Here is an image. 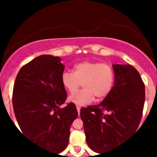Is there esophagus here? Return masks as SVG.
Segmentation results:
<instances>
[{
  "mask_svg": "<svg viewBox=\"0 0 157 157\" xmlns=\"http://www.w3.org/2000/svg\"><path fill=\"white\" fill-rule=\"evenodd\" d=\"M76 109H77L78 113V116H79V113H80V109H81V107H80V106H78V105H76Z\"/></svg>",
  "mask_w": 157,
  "mask_h": 157,
  "instance_id": "1",
  "label": "esophagus"
}]
</instances>
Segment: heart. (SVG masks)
<instances>
[{
	"label": "heart",
	"mask_w": 157,
	"mask_h": 157,
	"mask_svg": "<svg viewBox=\"0 0 157 157\" xmlns=\"http://www.w3.org/2000/svg\"><path fill=\"white\" fill-rule=\"evenodd\" d=\"M73 73L63 72L61 82L63 88L73 93L83 84V90L72 94L68 101L78 105L91 103L95 98L103 99L109 95L114 85L115 75L112 67L100 62L83 61L75 64Z\"/></svg>",
	"instance_id": "obj_1"
}]
</instances>
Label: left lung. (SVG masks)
Listing matches in <instances>:
<instances>
[{
  "instance_id": "8db88e82",
  "label": "left lung",
  "mask_w": 157,
  "mask_h": 157,
  "mask_svg": "<svg viewBox=\"0 0 157 157\" xmlns=\"http://www.w3.org/2000/svg\"><path fill=\"white\" fill-rule=\"evenodd\" d=\"M115 80L110 94L98 105L80 110L89 147L98 153L120 145L139 126L145 85L130 64H113Z\"/></svg>"
}]
</instances>
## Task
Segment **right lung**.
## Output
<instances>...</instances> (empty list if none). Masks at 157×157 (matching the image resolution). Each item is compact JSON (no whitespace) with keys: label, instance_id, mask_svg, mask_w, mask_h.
Returning a JSON list of instances; mask_svg holds the SVG:
<instances>
[{"label":"right lung","instance_id":"right-lung-1","mask_svg":"<svg viewBox=\"0 0 157 157\" xmlns=\"http://www.w3.org/2000/svg\"><path fill=\"white\" fill-rule=\"evenodd\" d=\"M64 66L59 56L41 55L19 70L12 105L23 134L55 153L64 150L70 127L78 116L73 103L60 108L67 92L61 82Z\"/></svg>","mask_w":157,"mask_h":157}]
</instances>
